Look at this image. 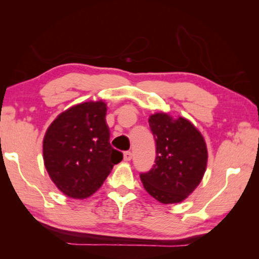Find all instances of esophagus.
<instances>
[{
    "mask_svg": "<svg viewBox=\"0 0 259 259\" xmlns=\"http://www.w3.org/2000/svg\"><path fill=\"white\" fill-rule=\"evenodd\" d=\"M131 159H133V153H131V151H125L123 153V160L124 161H130Z\"/></svg>",
    "mask_w": 259,
    "mask_h": 259,
    "instance_id": "1",
    "label": "esophagus"
}]
</instances>
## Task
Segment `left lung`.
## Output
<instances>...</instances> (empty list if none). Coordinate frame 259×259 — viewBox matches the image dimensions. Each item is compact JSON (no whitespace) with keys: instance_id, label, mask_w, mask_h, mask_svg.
<instances>
[{"instance_id":"left-lung-1","label":"left lung","mask_w":259,"mask_h":259,"mask_svg":"<svg viewBox=\"0 0 259 259\" xmlns=\"http://www.w3.org/2000/svg\"><path fill=\"white\" fill-rule=\"evenodd\" d=\"M149 125L156 140V160L140 174L148 194L161 203H178L194 191L207 167V146L189 120L163 112L151 114Z\"/></svg>"}]
</instances>
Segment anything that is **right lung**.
Wrapping results in <instances>:
<instances>
[{
	"label": "right lung",
	"mask_w": 259,
	"mask_h": 259,
	"mask_svg": "<svg viewBox=\"0 0 259 259\" xmlns=\"http://www.w3.org/2000/svg\"><path fill=\"white\" fill-rule=\"evenodd\" d=\"M103 101L79 103L54 119L43 139V160L65 196L84 199L100 188L122 153L110 145Z\"/></svg>",
	"instance_id": "right-lung-1"
}]
</instances>
